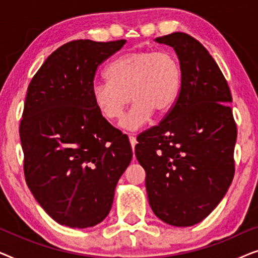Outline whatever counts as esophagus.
Returning a JSON list of instances; mask_svg holds the SVG:
<instances>
[{"instance_id": "obj_1", "label": "esophagus", "mask_w": 258, "mask_h": 258, "mask_svg": "<svg viewBox=\"0 0 258 258\" xmlns=\"http://www.w3.org/2000/svg\"><path fill=\"white\" fill-rule=\"evenodd\" d=\"M129 141H130V144H132V148L134 149V148H135V146H136V143H137L136 137L134 135H129Z\"/></svg>"}]
</instances>
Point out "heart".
Instances as JSON below:
<instances>
[{
  "instance_id": "1",
  "label": "heart",
  "mask_w": 258,
  "mask_h": 258,
  "mask_svg": "<svg viewBox=\"0 0 258 258\" xmlns=\"http://www.w3.org/2000/svg\"><path fill=\"white\" fill-rule=\"evenodd\" d=\"M109 80H96L91 95L109 121L121 117L132 97L134 104L121 121L126 130H136L153 112L164 115L174 107L181 89L177 58L168 51L137 50L119 56L107 68Z\"/></svg>"
}]
</instances>
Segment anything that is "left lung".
<instances>
[{
	"label": "left lung",
	"instance_id": "8db88e82",
	"mask_svg": "<svg viewBox=\"0 0 258 258\" xmlns=\"http://www.w3.org/2000/svg\"><path fill=\"white\" fill-rule=\"evenodd\" d=\"M175 49L182 82L177 101L157 125L137 136L155 215L175 227L203 221L223 199L235 174L237 128L228 82L209 51L185 33L155 40Z\"/></svg>",
	"mask_w": 258,
	"mask_h": 258
}]
</instances>
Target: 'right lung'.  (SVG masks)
<instances>
[{"label":"right lung","instance_id":"obj_1","mask_svg":"<svg viewBox=\"0 0 258 258\" xmlns=\"http://www.w3.org/2000/svg\"><path fill=\"white\" fill-rule=\"evenodd\" d=\"M124 43L68 42L28 87L20 123L24 177L45 213L66 227H94L108 216L133 158L128 136L102 116L91 95L98 66Z\"/></svg>","mask_w":258,"mask_h":258}]
</instances>
